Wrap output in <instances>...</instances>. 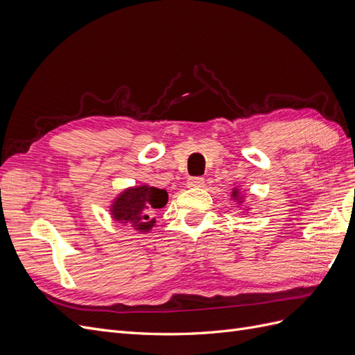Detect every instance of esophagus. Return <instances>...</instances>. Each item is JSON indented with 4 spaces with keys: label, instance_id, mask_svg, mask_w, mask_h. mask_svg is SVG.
<instances>
[{
    "label": "esophagus",
    "instance_id": "obj_1",
    "mask_svg": "<svg viewBox=\"0 0 355 355\" xmlns=\"http://www.w3.org/2000/svg\"><path fill=\"white\" fill-rule=\"evenodd\" d=\"M204 185V179L197 176V178H189L187 180V187L188 188H201Z\"/></svg>",
    "mask_w": 355,
    "mask_h": 355
}]
</instances>
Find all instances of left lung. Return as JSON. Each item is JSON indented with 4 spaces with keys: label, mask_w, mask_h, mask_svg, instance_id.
Segmentation results:
<instances>
[{
    "label": "left lung",
    "mask_w": 355,
    "mask_h": 355,
    "mask_svg": "<svg viewBox=\"0 0 355 355\" xmlns=\"http://www.w3.org/2000/svg\"><path fill=\"white\" fill-rule=\"evenodd\" d=\"M231 198H232L235 202H237L239 206H241L243 201H244V200H243V196H241V192H240V189H239V188H234V189H232ZM247 210H249V209H247Z\"/></svg>",
    "instance_id": "8db88e82"
}]
</instances>
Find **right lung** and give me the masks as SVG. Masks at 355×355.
<instances>
[{"label":"right lung","mask_w":355,"mask_h":355,"mask_svg":"<svg viewBox=\"0 0 355 355\" xmlns=\"http://www.w3.org/2000/svg\"><path fill=\"white\" fill-rule=\"evenodd\" d=\"M168 201L166 189L151 185H137L124 189L110 206L111 218L141 234L149 232L155 225V211Z\"/></svg>","instance_id":"1"}]
</instances>
